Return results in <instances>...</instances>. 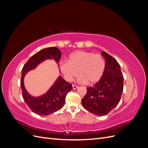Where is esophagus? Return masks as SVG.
<instances>
[{
  "label": "esophagus",
  "instance_id": "esophagus-1",
  "mask_svg": "<svg viewBox=\"0 0 148 148\" xmlns=\"http://www.w3.org/2000/svg\"><path fill=\"white\" fill-rule=\"evenodd\" d=\"M72 87H73V89H77L78 88V86H77V85H75V84H73L72 85Z\"/></svg>",
  "mask_w": 148,
  "mask_h": 148
}]
</instances>
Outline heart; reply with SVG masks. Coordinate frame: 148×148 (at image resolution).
<instances>
[{"label":"heart","mask_w":148,"mask_h":148,"mask_svg":"<svg viewBox=\"0 0 148 148\" xmlns=\"http://www.w3.org/2000/svg\"><path fill=\"white\" fill-rule=\"evenodd\" d=\"M60 68L68 81H71L78 74L79 82L94 84L99 81L104 74L106 61L99 53L80 51L71 53L68 62H60Z\"/></svg>","instance_id":"obj_1"}]
</instances>
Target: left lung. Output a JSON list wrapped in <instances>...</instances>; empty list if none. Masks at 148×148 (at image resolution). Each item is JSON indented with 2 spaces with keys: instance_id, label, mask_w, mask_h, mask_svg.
Segmentation results:
<instances>
[{
  "instance_id": "1",
  "label": "left lung",
  "mask_w": 148,
  "mask_h": 148,
  "mask_svg": "<svg viewBox=\"0 0 148 148\" xmlns=\"http://www.w3.org/2000/svg\"><path fill=\"white\" fill-rule=\"evenodd\" d=\"M105 58L106 69L102 78L92 87L87 88L82 104L90 112L106 115L119 103L123 89V77L120 66L113 57L101 52Z\"/></svg>"
}]
</instances>
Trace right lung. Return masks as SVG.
<instances>
[{
	"instance_id": "obj_1",
	"label": "right lung",
	"mask_w": 148,
	"mask_h": 148,
	"mask_svg": "<svg viewBox=\"0 0 148 148\" xmlns=\"http://www.w3.org/2000/svg\"><path fill=\"white\" fill-rule=\"evenodd\" d=\"M61 52L59 49L55 47L45 48L31 57L22 69L20 81L22 96L26 104L35 114L48 115L60 110L64 105L67 93L73 90L72 85L61 77H59L46 94L39 97H33L29 95L25 88V76L29 71L34 69L45 60L53 59L59 64Z\"/></svg>"
}]
</instances>
